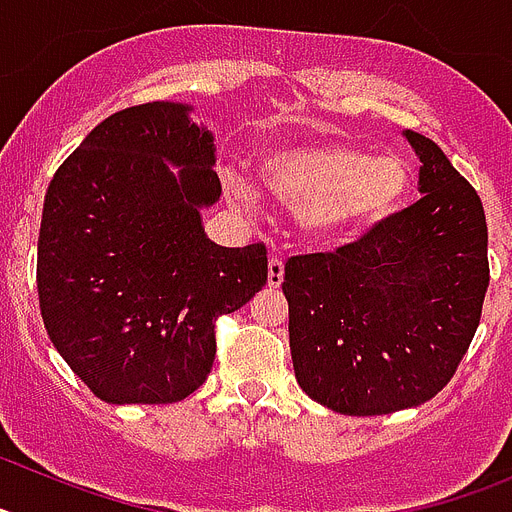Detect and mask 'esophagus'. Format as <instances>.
<instances>
[{"mask_svg":"<svg viewBox=\"0 0 512 512\" xmlns=\"http://www.w3.org/2000/svg\"><path fill=\"white\" fill-rule=\"evenodd\" d=\"M284 282V264L282 259L269 261V287H279Z\"/></svg>","mask_w":512,"mask_h":512,"instance_id":"1","label":"esophagus"}]
</instances>
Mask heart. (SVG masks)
<instances>
[{"instance_id":"b5f03b06","label":"heart","mask_w":512,"mask_h":512,"mask_svg":"<svg viewBox=\"0 0 512 512\" xmlns=\"http://www.w3.org/2000/svg\"><path fill=\"white\" fill-rule=\"evenodd\" d=\"M259 174L279 202L297 210L310 233L328 241L379 223L397 210L413 184V171L402 156H372L343 143L266 148ZM225 189L235 205H256V189L241 171H225Z\"/></svg>"}]
</instances>
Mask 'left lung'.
I'll list each match as a JSON object with an SVG mask.
<instances>
[{
    "label": "left lung",
    "mask_w": 512,
    "mask_h": 512,
    "mask_svg": "<svg viewBox=\"0 0 512 512\" xmlns=\"http://www.w3.org/2000/svg\"><path fill=\"white\" fill-rule=\"evenodd\" d=\"M402 135L423 164V197L356 243L284 266L295 377L341 415L436 397L467 354L490 284L482 200L431 138Z\"/></svg>",
    "instance_id": "left-lung-1"
}]
</instances>
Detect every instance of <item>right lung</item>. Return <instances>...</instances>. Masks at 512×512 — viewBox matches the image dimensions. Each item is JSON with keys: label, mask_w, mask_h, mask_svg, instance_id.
Segmentation results:
<instances>
[{"label": "right lung", "mask_w": 512, "mask_h": 512, "mask_svg": "<svg viewBox=\"0 0 512 512\" xmlns=\"http://www.w3.org/2000/svg\"><path fill=\"white\" fill-rule=\"evenodd\" d=\"M212 130L182 102L102 120L45 192L38 297L53 346L112 405L202 387L215 320L266 284V248L217 246L202 210L223 194Z\"/></svg>", "instance_id": "obj_1"}]
</instances>
